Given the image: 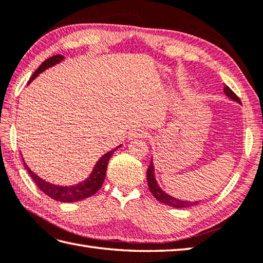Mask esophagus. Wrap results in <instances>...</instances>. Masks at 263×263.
Here are the masks:
<instances>
[{"mask_svg":"<svg viewBox=\"0 0 263 263\" xmlns=\"http://www.w3.org/2000/svg\"><path fill=\"white\" fill-rule=\"evenodd\" d=\"M146 134L147 133L143 129V128H135V129H133L129 133L128 138H129V140H134V138H138V137H145Z\"/></svg>","mask_w":263,"mask_h":263,"instance_id":"esophagus-1","label":"esophagus"}]
</instances>
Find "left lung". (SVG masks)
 Instances as JSON below:
<instances>
[{"mask_svg":"<svg viewBox=\"0 0 263 263\" xmlns=\"http://www.w3.org/2000/svg\"><path fill=\"white\" fill-rule=\"evenodd\" d=\"M223 91L226 93V96L228 98H230L231 101L237 102V103H240L239 98L237 97L234 91L231 90V89L224 86ZM146 178H147V185H148V189H150L151 193L157 200H159L160 202H163L165 205L168 206H172L174 207V209H187V207H191V206H196L199 204L201 200H198V201H190V200H183V199H178V198L173 197L171 195H168L167 192L163 191L161 187L158 184V182L156 180V175H155V165H153V158L150 161V165H148L147 168V172H146Z\"/></svg>","mask_w":263,"mask_h":263,"instance_id":"obj_1","label":"left lung"}]
</instances>
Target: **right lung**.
I'll list each match as a JSON object with an SVG mask.
<instances>
[{
    "mask_svg": "<svg viewBox=\"0 0 263 263\" xmlns=\"http://www.w3.org/2000/svg\"><path fill=\"white\" fill-rule=\"evenodd\" d=\"M62 61H64V56L63 54H56V56H52L50 58H48L47 61H44L41 65L39 66L37 70L33 73V76L29 79L28 83H31L34 79H35L39 74H41L46 70H48L49 67H52L56 65V64H59ZM122 144L117 146L113 150L108 151L105 155L102 156L98 161L95 163L93 166V170L90 173L85 181H82L78 184L74 185H57V184H52L50 182H47L42 180L41 177L36 175L35 173H33L31 171V168L27 166V163L24 161L25 168L28 172V174L31 175L33 178V181L35 182V184L39 186V189L42 192L46 193L47 196H49L52 199L57 200V201H62V202H74V201H80L82 199H86V198L90 197L92 195L101 189V186L103 185L104 178H105L106 175V168H107V163L110 158L112 157L113 152H115L118 147H120ZM24 160V159H23Z\"/></svg>",
    "mask_w": 263,
    "mask_h": 263,
    "instance_id": "obj_1",
    "label": "right lung"
}]
</instances>
